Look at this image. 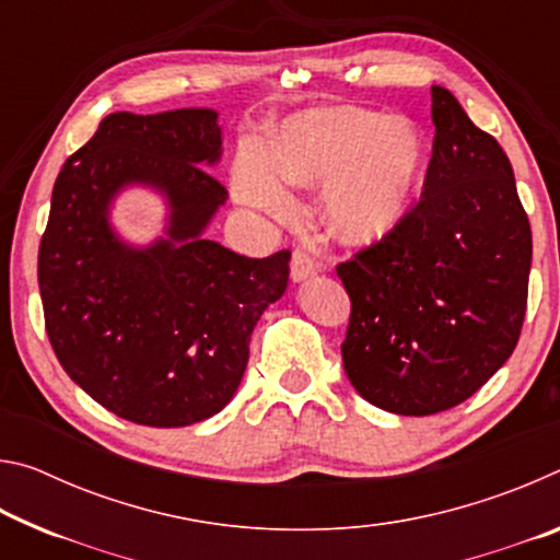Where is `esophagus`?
Segmentation results:
<instances>
[{"label":"esophagus","instance_id":"esophagus-1","mask_svg":"<svg viewBox=\"0 0 560 560\" xmlns=\"http://www.w3.org/2000/svg\"><path fill=\"white\" fill-rule=\"evenodd\" d=\"M318 264L308 257L306 252H301V249H296L293 252V257H291V279L293 281H306V279H311V277H316L318 273Z\"/></svg>","mask_w":560,"mask_h":560}]
</instances>
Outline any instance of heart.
Wrapping results in <instances>:
<instances>
[{
	"label": "heart",
	"mask_w": 560,
	"mask_h": 560,
	"mask_svg": "<svg viewBox=\"0 0 560 560\" xmlns=\"http://www.w3.org/2000/svg\"><path fill=\"white\" fill-rule=\"evenodd\" d=\"M424 167V143L410 118L355 106L299 113L277 145L244 143L234 163L236 200L283 214L289 185L320 187L318 212L338 242L371 246L410 214Z\"/></svg>",
	"instance_id": "b5f03b06"
}]
</instances>
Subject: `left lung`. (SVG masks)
<instances>
[{"label":"left lung","instance_id":"left-lung-1","mask_svg":"<svg viewBox=\"0 0 560 560\" xmlns=\"http://www.w3.org/2000/svg\"><path fill=\"white\" fill-rule=\"evenodd\" d=\"M432 122L420 202L390 236L338 264L348 381L371 405L410 417L464 402L506 363L530 271V224L506 153L442 86H432Z\"/></svg>","mask_w":560,"mask_h":560}]
</instances>
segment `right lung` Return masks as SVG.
Here are the masks:
<instances>
[{
    "instance_id": "obj_1",
    "label": "right lung",
    "mask_w": 560,
    "mask_h": 560,
    "mask_svg": "<svg viewBox=\"0 0 560 560\" xmlns=\"http://www.w3.org/2000/svg\"><path fill=\"white\" fill-rule=\"evenodd\" d=\"M220 113L177 108L101 120L66 160L39 246L46 334L63 371L113 415L148 428L202 422L232 400L249 338L289 283L291 252L249 259L207 240L226 189ZM148 186L166 234L130 245L109 222L115 197Z\"/></svg>"
}]
</instances>
